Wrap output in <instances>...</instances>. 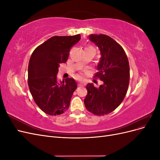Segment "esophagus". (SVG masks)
Instances as JSON below:
<instances>
[{"label":"esophagus","mask_w":160,"mask_h":160,"mask_svg":"<svg viewBox=\"0 0 160 160\" xmlns=\"http://www.w3.org/2000/svg\"><path fill=\"white\" fill-rule=\"evenodd\" d=\"M85 85V84H84V83L83 81H80L79 83V84H78V86L79 87H83V86H84Z\"/></svg>","instance_id":"obj_1"}]
</instances>
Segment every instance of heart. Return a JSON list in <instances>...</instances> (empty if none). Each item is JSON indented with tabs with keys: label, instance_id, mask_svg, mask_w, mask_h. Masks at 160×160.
<instances>
[{
	"label": "heart",
	"instance_id": "heart-1",
	"mask_svg": "<svg viewBox=\"0 0 160 160\" xmlns=\"http://www.w3.org/2000/svg\"><path fill=\"white\" fill-rule=\"evenodd\" d=\"M91 47V48H93V47H91V46H89V47ZM93 49H94V48H93Z\"/></svg>",
	"mask_w": 160,
	"mask_h": 160
}]
</instances>
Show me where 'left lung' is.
Returning a JSON list of instances; mask_svg holds the SVG:
<instances>
[{"label": "left lung", "mask_w": 160, "mask_h": 160, "mask_svg": "<svg viewBox=\"0 0 160 160\" xmlns=\"http://www.w3.org/2000/svg\"><path fill=\"white\" fill-rule=\"evenodd\" d=\"M89 39L98 47L101 59L98 72L94 78L103 84L97 88L87 85L88 95L84 99L86 109L95 115L102 116L112 112L122 103L129 83V65L125 51L112 38L103 35H91Z\"/></svg>", "instance_id": "left-lung-1"}]
</instances>
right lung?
<instances>
[{"mask_svg":"<svg viewBox=\"0 0 160 160\" xmlns=\"http://www.w3.org/2000/svg\"><path fill=\"white\" fill-rule=\"evenodd\" d=\"M81 35L54 36L32 53L28 67V85L35 103L43 112L59 115L69 109L73 92L77 88L74 79L57 81L58 67L66 62L71 47Z\"/></svg>","mask_w":160,"mask_h":160,"instance_id":"add662e5","label":"right lung"}]
</instances>
